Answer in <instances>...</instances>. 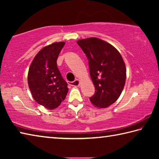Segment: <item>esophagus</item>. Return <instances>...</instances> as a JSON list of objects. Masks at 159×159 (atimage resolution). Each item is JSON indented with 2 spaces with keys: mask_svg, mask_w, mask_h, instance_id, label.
Returning <instances> with one entry per match:
<instances>
[{
  "mask_svg": "<svg viewBox=\"0 0 159 159\" xmlns=\"http://www.w3.org/2000/svg\"><path fill=\"white\" fill-rule=\"evenodd\" d=\"M69 84L70 85H71V86H75V87H78V86H79V85H80V82H79V80L76 79V80H74V81L69 82Z\"/></svg>",
  "mask_w": 159,
  "mask_h": 159,
  "instance_id": "esophagus-1",
  "label": "esophagus"
}]
</instances>
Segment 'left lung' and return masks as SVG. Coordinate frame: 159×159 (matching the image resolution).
I'll return each mask as SVG.
<instances>
[{"mask_svg": "<svg viewBox=\"0 0 159 159\" xmlns=\"http://www.w3.org/2000/svg\"><path fill=\"white\" fill-rule=\"evenodd\" d=\"M77 43L88 58L95 88L90 101L96 107H108L119 98L125 85L126 69L121 55L111 44L97 38L79 40Z\"/></svg>", "mask_w": 159, "mask_h": 159, "instance_id": "left-lung-1", "label": "left lung"}]
</instances>
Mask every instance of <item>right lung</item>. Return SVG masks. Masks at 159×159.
<instances>
[{"label":"right lung","instance_id":"1","mask_svg":"<svg viewBox=\"0 0 159 159\" xmlns=\"http://www.w3.org/2000/svg\"><path fill=\"white\" fill-rule=\"evenodd\" d=\"M65 43L58 42L44 47L32 61L28 73V84L34 99L45 108L60 105L68 93L67 83L57 66L59 54Z\"/></svg>","mask_w":159,"mask_h":159}]
</instances>
